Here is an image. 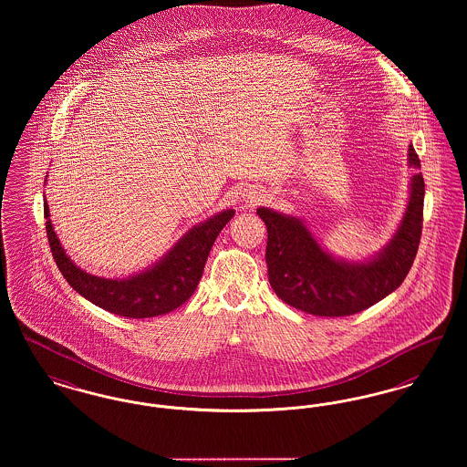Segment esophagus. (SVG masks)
Wrapping results in <instances>:
<instances>
[{
    "label": "esophagus",
    "mask_w": 467,
    "mask_h": 467,
    "mask_svg": "<svg viewBox=\"0 0 467 467\" xmlns=\"http://www.w3.org/2000/svg\"><path fill=\"white\" fill-rule=\"evenodd\" d=\"M244 197L247 198V202L254 203V202L264 200V192H262V190H256V188H249V192L245 193Z\"/></svg>",
    "instance_id": "obj_1"
}]
</instances>
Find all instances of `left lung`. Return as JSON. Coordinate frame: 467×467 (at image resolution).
Here are the masks:
<instances>
[{
	"mask_svg": "<svg viewBox=\"0 0 467 467\" xmlns=\"http://www.w3.org/2000/svg\"><path fill=\"white\" fill-rule=\"evenodd\" d=\"M408 167L420 169L413 146L408 149ZM423 197V177L415 172L410 179L404 216L392 239L376 254L358 262L334 256L300 218L258 207L256 214L269 235L265 260L272 290L288 306L317 317H349L374 306L402 285L413 265L421 235Z\"/></svg>",
	"mask_w": 467,
	"mask_h": 467,
	"instance_id": "obj_1",
	"label": "left lung"
}]
</instances>
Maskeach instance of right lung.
Masks as SVG:
<instances>
[{
	"label": "right lung",
	"instance_id": "1",
	"mask_svg": "<svg viewBox=\"0 0 467 467\" xmlns=\"http://www.w3.org/2000/svg\"><path fill=\"white\" fill-rule=\"evenodd\" d=\"M44 214L54 262L75 292L109 313L139 319L167 315L193 295L209 251L235 211L224 209L198 223L150 267L121 279L99 277L77 267L54 232L47 200Z\"/></svg>",
	"mask_w": 467,
	"mask_h": 467
}]
</instances>
